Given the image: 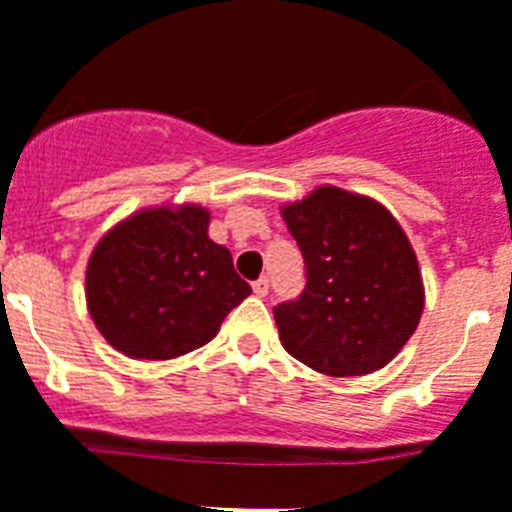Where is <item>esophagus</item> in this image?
I'll return each instance as SVG.
<instances>
[{"label":"esophagus","mask_w":512,"mask_h":512,"mask_svg":"<svg viewBox=\"0 0 512 512\" xmlns=\"http://www.w3.org/2000/svg\"><path fill=\"white\" fill-rule=\"evenodd\" d=\"M268 286H270V281L268 278H257L255 283H252V291H255V296H265L268 294Z\"/></svg>","instance_id":"esophagus-1"}]
</instances>
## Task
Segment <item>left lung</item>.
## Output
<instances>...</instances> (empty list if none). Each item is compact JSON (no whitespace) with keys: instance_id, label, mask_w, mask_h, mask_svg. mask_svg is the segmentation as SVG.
<instances>
[{"instance_id":"left-lung-1","label":"left lung","mask_w":512,"mask_h":512,"mask_svg":"<svg viewBox=\"0 0 512 512\" xmlns=\"http://www.w3.org/2000/svg\"><path fill=\"white\" fill-rule=\"evenodd\" d=\"M281 216L307 265L302 296L273 312L283 349L328 377L393 362L424 312L422 270L401 223L333 184L286 203Z\"/></svg>"}]
</instances>
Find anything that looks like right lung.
Masks as SVG:
<instances>
[{"mask_svg": "<svg viewBox=\"0 0 512 512\" xmlns=\"http://www.w3.org/2000/svg\"><path fill=\"white\" fill-rule=\"evenodd\" d=\"M197 203L150 205L98 239L85 268L90 320L130 359H176L213 341L252 294Z\"/></svg>", "mask_w": 512, "mask_h": 512, "instance_id": "1", "label": "right lung"}]
</instances>
